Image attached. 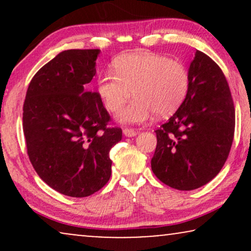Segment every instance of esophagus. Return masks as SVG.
<instances>
[{"instance_id": "obj_1", "label": "esophagus", "mask_w": 251, "mask_h": 251, "mask_svg": "<svg viewBox=\"0 0 251 251\" xmlns=\"http://www.w3.org/2000/svg\"><path fill=\"white\" fill-rule=\"evenodd\" d=\"M123 135L126 137H135L137 135V131L131 128H125L123 129Z\"/></svg>"}]
</instances>
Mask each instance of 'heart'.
I'll list each match as a JSON object with an SVG mask.
<instances>
[{
  "label": "heart",
  "mask_w": 251,
  "mask_h": 251,
  "mask_svg": "<svg viewBox=\"0 0 251 251\" xmlns=\"http://www.w3.org/2000/svg\"><path fill=\"white\" fill-rule=\"evenodd\" d=\"M115 71L98 77V94L109 112H118L131 96L135 99L121 109L122 123H143L153 116L174 114L186 97L190 76L180 61L155 53H129L120 57Z\"/></svg>",
  "instance_id": "1"
}]
</instances>
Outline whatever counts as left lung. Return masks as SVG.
<instances>
[{
	"instance_id": "left-lung-1",
	"label": "left lung",
	"mask_w": 251,
	"mask_h": 251,
	"mask_svg": "<svg viewBox=\"0 0 251 251\" xmlns=\"http://www.w3.org/2000/svg\"><path fill=\"white\" fill-rule=\"evenodd\" d=\"M190 87L176 113L155 130L151 161L155 176L168 186L191 191L222 170L231 150L235 109L221 67L197 51L188 68Z\"/></svg>"
}]
</instances>
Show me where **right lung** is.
I'll use <instances>...</instances> for the list:
<instances>
[{
	"label": "right lung",
	"mask_w": 251,
	"mask_h": 251,
	"mask_svg": "<svg viewBox=\"0 0 251 251\" xmlns=\"http://www.w3.org/2000/svg\"><path fill=\"white\" fill-rule=\"evenodd\" d=\"M99 49L58 53L34 75L24 102L27 154L41 179L59 193L84 198L109 180V151L122 130L90 89Z\"/></svg>",
	"instance_id": "right-lung-1"
}]
</instances>
